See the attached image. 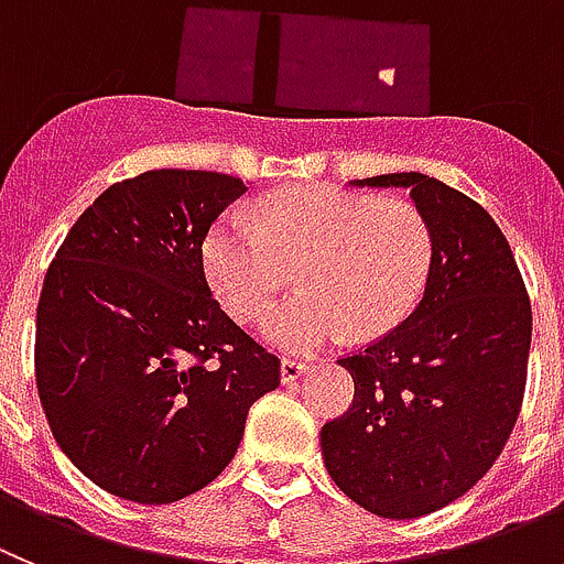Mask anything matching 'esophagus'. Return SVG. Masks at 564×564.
Instances as JSON below:
<instances>
[{
    "instance_id": "esophagus-1",
    "label": "esophagus",
    "mask_w": 564,
    "mask_h": 564,
    "mask_svg": "<svg viewBox=\"0 0 564 564\" xmlns=\"http://www.w3.org/2000/svg\"><path fill=\"white\" fill-rule=\"evenodd\" d=\"M306 370H308V365L301 362V359H283V362H281V382L283 384L294 382V379H301Z\"/></svg>"
}]
</instances>
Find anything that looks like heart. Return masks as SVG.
Returning a JSON list of instances; mask_svg holds the SVG:
<instances>
[{
  "label": "heart",
  "mask_w": 564,
  "mask_h": 564,
  "mask_svg": "<svg viewBox=\"0 0 564 564\" xmlns=\"http://www.w3.org/2000/svg\"><path fill=\"white\" fill-rule=\"evenodd\" d=\"M202 256L238 319L261 317L301 272L303 292L278 303L261 332L283 351H314L348 332L370 339L399 326L427 283L433 236L413 205L312 185L263 199L261 221L225 213Z\"/></svg>",
  "instance_id": "obj_1"
}]
</instances>
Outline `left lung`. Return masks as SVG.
Returning <instances> with one entry per match:
<instances>
[{
	"instance_id": "obj_1",
	"label": "left lung",
	"mask_w": 564,
	"mask_h": 564,
	"mask_svg": "<svg viewBox=\"0 0 564 564\" xmlns=\"http://www.w3.org/2000/svg\"><path fill=\"white\" fill-rule=\"evenodd\" d=\"M351 185L408 191L433 236V263L402 326L339 359L354 404L319 430V446L354 503L413 520L458 500L503 453L525 390L531 303L509 241L478 202L415 171Z\"/></svg>"
}]
</instances>
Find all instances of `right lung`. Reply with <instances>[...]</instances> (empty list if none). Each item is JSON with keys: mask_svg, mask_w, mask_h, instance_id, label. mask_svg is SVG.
Wrapping results in <instances>:
<instances>
[{"mask_svg": "<svg viewBox=\"0 0 564 564\" xmlns=\"http://www.w3.org/2000/svg\"><path fill=\"white\" fill-rule=\"evenodd\" d=\"M236 176L160 169L106 187L44 278L35 384L61 453L109 495L174 503L225 471L281 362L221 312L202 245Z\"/></svg>", "mask_w": 564, "mask_h": 564, "instance_id": "obj_1", "label": "right lung"}]
</instances>
